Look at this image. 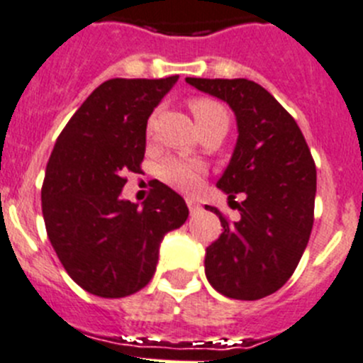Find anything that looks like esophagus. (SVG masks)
<instances>
[{
    "label": "esophagus",
    "mask_w": 363,
    "mask_h": 363,
    "mask_svg": "<svg viewBox=\"0 0 363 363\" xmlns=\"http://www.w3.org/2000/svg\"><path fill=\"white\" fill-rule=\"evenodd\" d=\"M186 204H188L189 208V213H197L199 209H201V204H199L195 199H186Z\"/></svg>",
    "instance_id": "esophagus-1"
}]
</instances>
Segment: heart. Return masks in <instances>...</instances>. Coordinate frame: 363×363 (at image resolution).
<instances>
[{"label": "heart", "instance_id": "1", "mask_svg": "<svg viewBox=\"0 0 363 363\" xmlns=\"http://www.w3.org/2000/svg\"><path fill=\"white\" fill-rule=\"evenodd\" d=\"M191 113L197 120L199 127L204 128L213 123H228L229 116L228 111L222 104L211 98H193L189 101ZM154 127V116L148 120V132ZM157 174L166 184H170L172 188H177L181 191H195L201 186L202 177L206 174V168L202 162L191 161V159H182V157H166L159 162Z\"/></svg>", "mask_w": 363, "mask_h": 363}]
</instances>
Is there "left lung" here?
Listing matches in <instances>:
<instances>
[{
  "label": "left lung",
  "mask_w": 363,
  "mask_h": 363,
  "mask_svg": "<svg viewBox=\"0 0 363 363\" xmlns=\"http://www.w3.org/2000/svg\"><path fill=\"white\" fill-rule=\"evenodd\" d=\"M199 91L228 101L238 141L220 181L238 206L229 222L216 208L222 235L206 249V277L222 296L256 301L277 292L299 265L313 228L317 170L299 125L259 84L247 79H191Z\"/></svg>",
  "instance_id": "1"
}]
</instances>
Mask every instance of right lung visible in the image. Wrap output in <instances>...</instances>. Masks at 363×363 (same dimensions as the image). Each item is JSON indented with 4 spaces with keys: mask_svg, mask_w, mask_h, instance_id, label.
<instances>
[{
    "mask_svg": "<svg viewBox=\"0 0 363 363\" xmlns=\"http://www.w3.org/2000/svg\"><path fill=\"white\" fill-rule=\"evenodd\" d=\"M177 79L107 80L71 116L50 155L40 189L46 233L71 279L93 296L145 289L162 236L189 215L184 199L159 181L141 208L121 199L125 175L141 172L148 116Z\"/></svg>",
    "mask_w": 363,
    "mask_h": 363,
    "instance_id": "right-lung-1",
    "label": "right lung"
}]
</instances>
